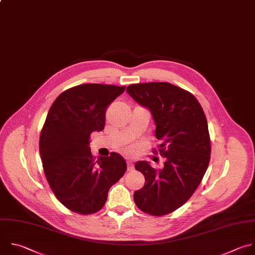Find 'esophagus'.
<instances>
[{"label":"esophagus","mask_w":255,"mask_h":255,"mask_svg":"<svg viewBox=\"0 0 255 255\" xmlns=\"http://www.w3.org/2000/svg\"><path fill=\"white\" fill-rule=\"evenodd\" d=\"M127 170L128 171H133L134 170V165L132 163V161H127Z\"/></svg>","instance_id":"34e87169"}]
</instances>
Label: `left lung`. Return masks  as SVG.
Instances as JSON below:
<instances>
[{"instance_id":"8db88e82","label":"left lung","mask_w":255,"mask_h":255,"mask_svg":"<svg viewBox=\"0 0 255 255\" xmlns=\"http://www.w3.org/2000/svg\"><path fill=\"white\" fill-rule=\"evenodd\" d=\"M126 91L151 111L160 141L153 153L166 158L161 170L146 161L135 164L145 184L134 192V201L147 214L166 215L192 196L207 170L211 145L206 116L190 92L170 83L132 84Z\"/></svg>"}]
</instances>
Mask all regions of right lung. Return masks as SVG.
<instances>
[{"label": "right lung", "mask_w": 255, "mask_h": 255, "mask_svg": "<svg viewBox=\"0 0 255 255\" xmlns=\"http://www.w3.org/2000/svg\"><path fill=\"white\" fill-rule=\"evenodd\" d=\"M124 91L115 85H78L61 93L48 112L39 142L43 169L57 199L73 212L99 211L127 170L120 154L95 161L89 147L90 135L104 129L108 106Z\"/></svg>", "instance_id": "1"}]
</instances>
